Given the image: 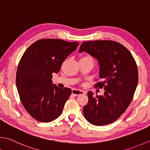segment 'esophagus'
Masks as SVG:
<instances>
[{
  "mask_svg": "<svg viewBox=\"0 0 150 150\" xmlns=\"http://www.w3.org/2000/svg\"><path fill=\"white\" fill-rule=\"evenodd\" d=\"M71 93L73 95H74L75 96H79L81 94H84V92L81 90H77V89H72Z\"/></svg>",
  "mask_w": 150,
  "mask_h": 150,
  "instance_id": "1",
  "label": "esophagus"
}]
</instances>
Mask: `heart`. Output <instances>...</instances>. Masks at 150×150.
Listing matches in <instances>:
<instances>
[{
	"label": "heart",
	"instance_id": "heart-1",
	"mask_svg": "<svg viewBox=\"0 0 150 150\" xmlns=\"http://www.w3.org/2000/svg\"><path fill=\"white\" fill-rule=\"evenodd\" d=\"M81 59H91V60H92V58H91V56H83L82 58Z\"/></svg>",
	"mask_w": 150,
	"mask_h": 150
}]
</instances>
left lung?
<instances>
[{"label": "left lung", "instance_id": "obj_1", "mask_svg": "<svg viewBox=\"0 0 150 150\" xmlns=\"http://www.w3.org/2000/svg\"><path fill=\"white\" fill-rule=\"evenodd\" d=\"M79 53L85 52L96 59L99 78L96 86L103 88L102 96L88 92V102L83 114L90 123L102 126L115 121L131 102L138 77L137 64L131 53L120 43L112 40L84 42Z\"/></svg>", "mask_w": 150, "mask_h": 150}]
</instances>
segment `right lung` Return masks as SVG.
Returning a JSON list of instances; mask_svg holds the SVG:
<instances>
[{
	"label": "right lung",
	"mask_w": 150,
	"mask_h": 150,
	"mask_svg": "<svg viewBox=\"0 0 150 150\" xmlns=\"http://www.w3.org/2000/svg\"><path fill=\"white\" fill-rule=\"evenodd\" d=\"M79 45L57 39L39 40L23 54L16 73V86L26 111L36 120L48 122L61 115L71 94L52 84L63 62Z\"/></svg>",
	"instance_id": "obj_1"
}]
</instances>
